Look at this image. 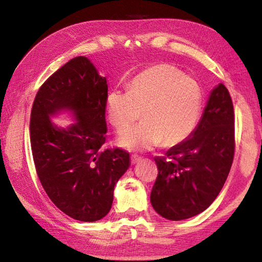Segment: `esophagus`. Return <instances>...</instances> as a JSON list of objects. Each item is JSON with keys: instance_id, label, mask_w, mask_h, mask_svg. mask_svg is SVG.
<instances>
[{"instance_id": "obj_1", "label": "esophagus", "mask_w": 262, "mask_h": 262, "mask_svg": "<svg viewBox=\"0 0 262 262\" xmlns=\"http://www.w3.org/2000/svg\"><path fill=\"white\" fill-rule=\"evenodd\" d=\"M141 157L140 156H137V155H132V157H130V161H132V164L133 165H135V164H137L139 163L140 161H141Z\"/></svg>"}]
</instances>
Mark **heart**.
<instances>
[{
    "instance_id": "b5f03b06",
    "label": "heart",
    "mask_w": 262,
    "mask_h": 262,
    "mask_svg": "<svg viewBox=\"0 0 262 262\" xmlns=\"http://www.w3.org/2000/svg\"><path fill=\"white\" fill-rule=\"evenodd\" d=\"M202 89L174 66L155 64L128 84V91L106 95L105 111L115 130L123 132L140 118L144 120L118 137L119 147L145 151L162 143L172 147L192 134L202 111Z\"/></svg>"
}]
</instances>
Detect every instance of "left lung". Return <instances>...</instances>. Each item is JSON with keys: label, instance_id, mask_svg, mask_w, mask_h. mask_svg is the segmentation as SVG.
Returning a JSON list of instances; mask_svg holds the SVG:
<instances>
[{"label": "left lung", "instance_id": "8db88e82", "mask_svg": "<svg viewBox=\"0 0 262 262\" xmlns=\"http://www.w3.org/2000/svg\"><path fill=\"white\" fill-rule=\"evenodd\" d=\"M234 115L224 84L212 89L187 139L156 157L158 176L150 202L157 214L181 221L206 210L228 178L234 155Z\"/></svg>", "mask_w": 262, "mask_h": 262}]
</instances>
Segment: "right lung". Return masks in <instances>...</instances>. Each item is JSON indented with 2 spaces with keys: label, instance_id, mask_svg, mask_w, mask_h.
Instances as JSON below:
<instances>
[{
  "label": "right lung",
  "instance_id": "add662e5",
  "mask_svg": "<svg viewBox=\"0 0 262 262\" xmlns=\"http://www.w3.org/2000/svg\"><path fill=\"white\" fill-rule=\"evenodd\" d=\"M106 77L76 56L46 79L35 96L30 140L38 178L52 202L74 220L99 221L113 203L114 186L130 165L121 149L105 143ZM67 113L75 122L59 127L51 117Z\"/></svg>",
  "mask_w": 262,
  "mask_h": 262
}]
</instances>
